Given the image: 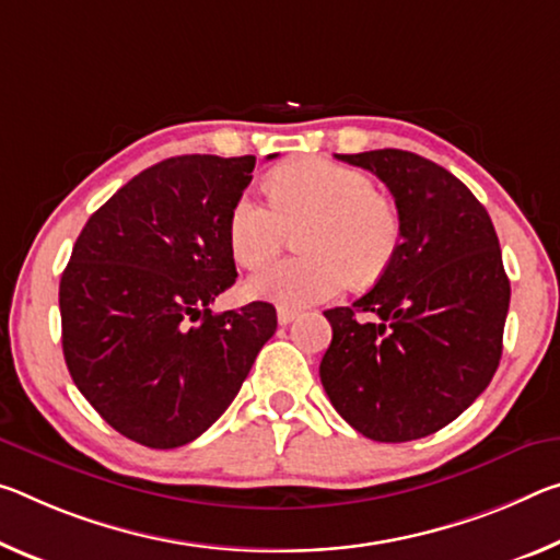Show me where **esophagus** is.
<instances>
[{"label": "esophagus", "instance_id": "34e87169", "mask_svg": "<svg viewBox=\"0 0 560 560\" xmlns=\"http://www.w3.org/2000/svg\"><path fill=\"white\" fill-rule=\"evenodd\" d=\"M299 314L294 312V308H283V306H279V312H277V318H279V324L281 326H287V324H291L294 322Z\"/></svg>", "mask_w": 560, "mask_h": 560}]
</instances>
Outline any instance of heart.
<instances>
[{"instance_id":"1","label":"heart","mask_w":560,"mask_h":560,"mask_svg":"<svg viewBox=\"0 0 560 560\" xmlns=\"http://www.w3.org/2000/svg\"><path fill=\"white\" fill-rule=\"evenodd\" d=\"M269 186L273 205L244 191L229 209L232 256L242 266H259L287 244L289 229L301 226H306L299 236L306 256L271 261L252 273L248 296L301 308L336 296L349 281H376L392 266L401 224L369 174L328 159H299L279 166Z\"/></svg>"}]
</instances>
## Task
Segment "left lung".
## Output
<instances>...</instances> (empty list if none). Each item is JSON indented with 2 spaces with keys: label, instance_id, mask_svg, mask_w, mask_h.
I'll list each match as a JSON object with an SVG mask.
<instances>
[{
  "label": "left lung",
  "instance_id": "1",
  "mask_svg": "<svg viewBox=\"0 0 560 560\" xmlns=\"http://www.w3.org/2000/svg\"><path fill=\"white\" fill-rule=\"evenodd\" d=\"M394 194L401 244L369 294L324 312L318 374L346 423L404 443L471 406L499 369L511 283L491 217L464 182L401 149L336 154Z\"/></svg>",
  "mask_w": 560,
  "mask_h": 560
}]
</instances>
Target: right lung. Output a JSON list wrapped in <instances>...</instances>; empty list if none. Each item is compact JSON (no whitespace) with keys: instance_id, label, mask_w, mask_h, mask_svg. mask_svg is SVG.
<instances>
[{"instance_id":"1","label":"right lung","mask_w":560,"mask_h":560,"mask_svg":"<svg viewBox=\"0 0 560 560\" xmlns=\"http://www.w3.org/2000/svg\"><path fill=\"white\" fill-rule=\"evenodd\" d=\"M254 164L184 154L144 168L89 217L61 273L69 374L96 413L141 446L201 436L277 331L266 301L209 308L236 281L226 219Z\"/></svg>"}]
</instances>
